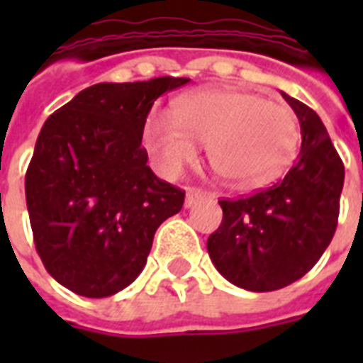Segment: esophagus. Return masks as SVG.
<instances>
[{"mask_svg":"<svg viewBox=\"0 0 363 363\" xmlns=\"http://www.w3.org/2000/svg\"><path fill=\"white\" fill-rule=\"evenodd\" d=\"M209 196H211L209 192H203V190H196V188H192V190H188L186 192V201H184V205H186V207H194L198 201L209 198Z\"/></svg>","mask_w":363,"mask_h":363,"instance_id":"obj_1","label":"esophagus"}]
</instances>
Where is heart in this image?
I'll return each instance as SVG.
<instances>
[{"mask_svg": "<svg viewBox=\"0 0 363 363\" xmlns=\"http://www.w3.org/2000/svg\"><path fill=\"white\" fill-rule=\"evenodd\" d=\"M207 143L211 167L238 186L279 179L296 158L298 121L286 105L230 88H201L173 101L171 118L152 115L145 145L165 173H175Z\"/></svg>", "mask_w": 363, "mask_h": 363, "instance_id": "obj_1", "label": "heart"}]
</instances>
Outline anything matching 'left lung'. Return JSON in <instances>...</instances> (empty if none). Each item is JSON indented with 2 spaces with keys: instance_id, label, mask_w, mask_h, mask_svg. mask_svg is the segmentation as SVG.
<instances>
[{
  "instance_id": "1",
  "label": "left lung",
  "mask_w": 363,
  "mask_h": 363,
  "mask_svg": "<svg viewBox=\"0 0 363 363\" xmlns=\"http://www.w3.org/2000/svg\"><path fill=\"white\" fill-rule=\"evenodd\" d=\"M301 125L296 164L273 186L220 199L222 222L207 239L220 275L250 292H273L313 269L332 242L345 165L320 116L282 94Z\"/></svg>"
}]
</instances>
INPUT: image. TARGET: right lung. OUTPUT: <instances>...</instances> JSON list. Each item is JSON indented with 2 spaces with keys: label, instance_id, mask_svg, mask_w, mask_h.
I'll return each mask as SVG.
<instances>
[{
  "label": "right lung",
  "instance_id": "obj_1",
  "mask_svg": "<svg viewBox=\"0 0 363 363\" xmlns=\"http://www.w3.org/2000/svg\"><path fill=\"white\" fill-rule=\"evenodd\" d=\"M190 79L99 82L48 116L26 171L45 269L71 292L107 298L141 273L154 233L184 190L154 175L141 147L154 101Z\"/></svg>",
  "mask_w": 363,
  "mask_h": 363
}]
</instances>
